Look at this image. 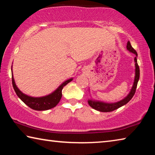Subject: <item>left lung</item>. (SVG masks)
<instances>
[{
  "label": "left lung",
  "mask_w": 155,
  "mask_h": 155,
  "mask_svg": "<svg viewBox=\"0 0 155 155\" xmlns=\"http://www.w3.org/2000/svg\"><path fill=\"white\" fill-rule=\"evenodd\" d=\"M127 49L128 51L132 52L134 54H135V57L134 58V61H135V78H134V82H133L132 87L130 89V91L129 93L128 94V95L125 97V98H123L122 100L120 101L115 102V103H106V102L98 101V100H94L93 98L88 99V104L91 108L97 110V111H101V112H111L114 111V110L117 109L121 107L122 106L125 105L126 104H127L128 102L130 101V99L133 98V96L135 93L136 88H137V83L140 79V68L138 66L137 64V52L135 51V50L133 48L132 46L130 45V43L129 41L127 42ZM90 90V89H89ZM91 96V94H90Z\"/></svg>",
  "instance_id": "8db88e82"
}]
</instances>
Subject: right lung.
<instances>
[{
    "label": "right lung",
    "instance_id": "1",
    "mask_svg": "<svg viewBox=\"0 0 155 155\" xmlns=\"http://www.w3.org/2000/svg\"><path fill=\"white\" fill-rule=\"evenodd\" d=\"M12 84L14 90L16 93L17 96L19 97L21 101L25 103L32 109L36 110V111H46V110L51 109L55 107L57 104L59 103L60 100L62 97V90L64 86L67 85L68 83L73 80V78H70L65 81L62 83L55 90L52 91L48 95L40 96V97H33L27 95L22 91H21L19 88L17 87L15 84L14 75H13L12 65Z\"/></svg>",
    "mask_w": 155,
    "mask_h": 155
}]
</instances>
